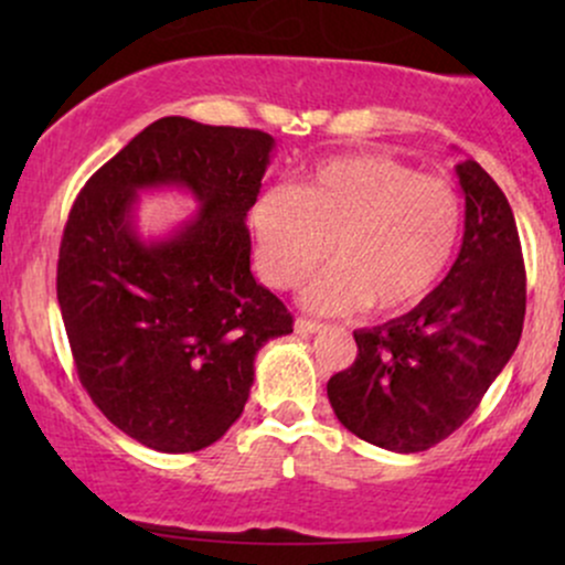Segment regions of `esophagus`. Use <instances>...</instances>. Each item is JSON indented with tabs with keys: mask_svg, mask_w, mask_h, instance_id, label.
Wrapping results in <instances>:
<instances>
[{
	"mask_svg": "<svg viewBox=\"0 0 565 565\" xmlns=\"http://www.w3.org/2000/svg\"><path fill=\"white\" fill-rule=\"evenodd\" d=\"M323 329V323H319V321H310V319H297L295 321V332L297 334H316V332H321Z\"/></svg>",
	"mask_w": 565,
	"mask_h": 565,
	"instance_id": "esophagus-1",
	"label": "esophagus"
}]
</instances>
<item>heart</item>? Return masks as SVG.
I'll return each mask as SVG.
<instances>
[{
    "mask_svg": "<svg viewBox=\"0 0 565 565\" xmlns=\"http://www.w3.org/2000/svg\"><path fill=\"white\" fill-rule=\"evenodd\" d=\"M257 263L268 284L295 289L329 257V274L305 291L321 313L369 305L406 313L438 287L462 242V199L440 178L382 153L337 157L297 188L278 185L252 206Z\"/></svg>",
    "mask_w": 565,
    "mask_h": 565,
    "instance_id": "obj_1",
    "label": "heart"
}]
</instances>
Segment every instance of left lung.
<instances>
[{
	"instance_id": "left-lung-1",
	"label": "left lung",
	"mask_w": 565,
	"mask_h": 565,
	"mask_svg": "<svg viewBox=\"0 0 565 565\" xmlns=\"http://www.w3.org/2000/svg\"><path fill=\"white\" fill-rule=\"evenodd\" d=\"M465 233L444 281L398 319L353 332V366L327 385L337 419L380 449L414 454L451 436L515 353L526 270L515 217L478 161L457 164Z\"/></svg>"
}]
</instances>
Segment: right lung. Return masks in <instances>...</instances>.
<instances>
[{
	"label": "right lung",
	"instance_id": "add662e5",
	"mask_svg": "<svg viewBox=\"0 0 565 565\" xmlns=\"http://www.w3.org/2000/svg\"><path fill=\"white\" fill-rule=\"evenodd\" d=\"M276 140L260 129L164 116L76 196L57 260V305L89 398L138 444L199 451L242 417L255 355L291 316L249 270L246 212ZM174 186L200 210L142 239V190Z\"/></svg>",
	"mask_w": 565,
	"mask_h": 565
}]
</instances>
